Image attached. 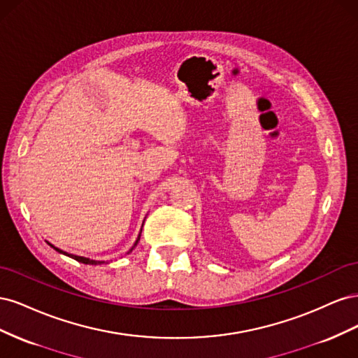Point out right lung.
Wrapping results in <instances>:
<instances>
[{"instance_id":"right-lung-1","label":"right lung","mask_w":358,"mask_h":358,"mask_svg":"<svg viewBox=\"0 0 358 358\" xmlns=\"http://www.w3.org/2000/svg\"><path fill=\"white\" fill-rule=\"evenodd\" d=\"M140 234H142V230H140ZM140 234H138V237H137V241H136V243H134V246L138 243V241H140ZM50 245V243H49ZM53 249H57L58 252H61V254H66V255H69V257H71V258H74L76 262H79V263H83V264H101L103 262H95V259H90V258H85V257H79V255H71V254H67V252H64V251H61V249H58V248H55L53 245H50ZM134 246L129 249L128 252H131L133 249H134Z\"/></svg>"}]
</instances>
